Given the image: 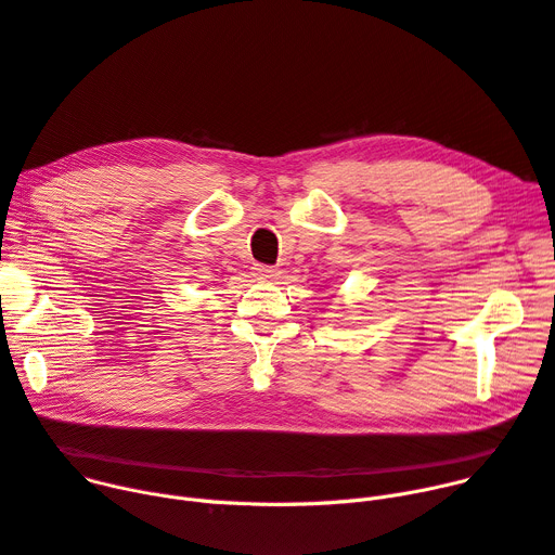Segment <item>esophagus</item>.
Wrapping results in <instances>:
<instances>
[{"label": "esophagus", "mask_w": 555, "mask_h": 555, "mask_svg": "<svg viewBox=\"0 0 555 555\" xmlns=\"http://www.w3.org/2000/svg\"><path fill=\"white\" fill-rule=\"evenodd\" d=\"M254 274L258 279H276L279 276V270L276 268H270V266H256L254 268Z\"/></svg>", "instance_id": "obj_1"}]
</instances>
